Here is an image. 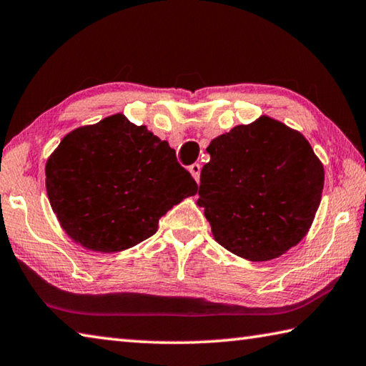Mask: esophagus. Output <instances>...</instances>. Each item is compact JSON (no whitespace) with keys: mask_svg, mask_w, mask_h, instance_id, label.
<instances>
[{"mask_svg":"<svg viewBox=\"0 0 366 366\" xmlns=\"http://www.w3.org/2000/svg\"><path fill=\"white\" fill-rule=\"evenodd\" d=\"M189 171H190V174L194 176V179H195L197 182L200 181V171H202V166H200V164H198V163L190 164V166H189Z\"/></svg>","mask_w":366,"mask_h":366,"instance_id":"obj_1","label":"esophagus"}]
</instances>
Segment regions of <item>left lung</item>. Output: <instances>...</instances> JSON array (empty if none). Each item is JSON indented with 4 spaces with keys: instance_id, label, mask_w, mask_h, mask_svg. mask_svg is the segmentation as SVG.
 I'll return each instance as SVG.
<instances>
[{
    "instance_id": "8db88e82",
    "label": "left lung",
    "mask_w": 366,
    "mask_h": 366,
    "mask_svg": "<svg viewBox=\"0 0 366 366\" xmlns=\"http://www.w3.org/2000/svg\"><path fill=\"white\" fill-rule=\"evenodd\" d=\"M198 204L214 240L248 261H270L307 234L322 200L323 164L301 132L270 117L212 139Z\"/></svg>"
}]
</instances>
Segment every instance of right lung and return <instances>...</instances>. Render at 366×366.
I'll return each instance as SVG.
<instances>
[{"mask_svg": "<svg viewBox=\"0 0 366 366\" xmlns=\"http://www.w3.org/2000/svg\"><path fill=\"white\" fill-rule=\"evenodd\" d=\"M197 189L169 144L122 114L73 129L46 162L59 224L73 242L99 252L147 240L158 219Z\"/></svg>", "mask_w": 366, "mask_h": 366, "instance_id": "obj_1", "label": "right lung"}]
</instances>
